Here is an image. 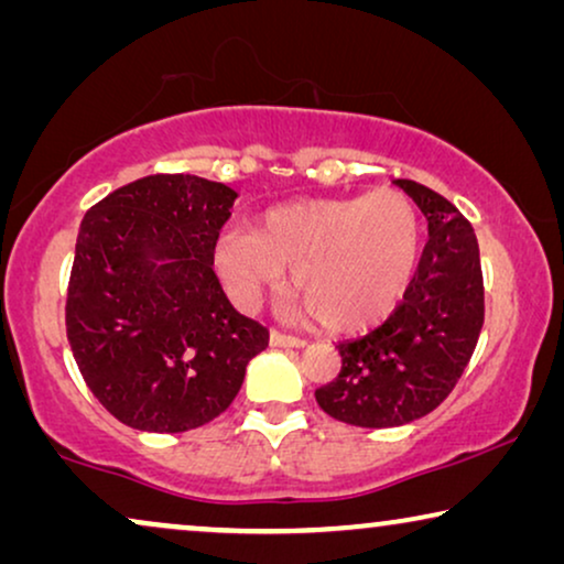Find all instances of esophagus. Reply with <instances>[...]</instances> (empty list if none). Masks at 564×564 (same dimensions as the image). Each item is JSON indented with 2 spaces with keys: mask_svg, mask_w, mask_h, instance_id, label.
Segmentation results:
<instances>
[{
  "mask_svg": "<svg viewBox=\"0 0 564 564\" xmlns=\"http://www.w3.org/2000/svg\"><path fill=\"white\" fill-rule=\"evenodd\" d=\"M269 344H272V346H295V349H300V346H305L303 338L282 334V330H274V328H272V334H269Z\"/></svg>",
  "mask_w": 564,
  "mask_h": 564,
  "instance_id": "obj_1",
  "label": "esophagus"
}]
</instances>
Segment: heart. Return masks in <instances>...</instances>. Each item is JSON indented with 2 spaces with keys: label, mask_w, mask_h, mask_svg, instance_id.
<instances>
[{
  "label": "heart",
  "mask_w": 564,
  "mask_h": 564,
  "mask_svg": "<svg viewBox=\"0 0 564 564\" xmlns=\"http://www.w3.org/2000/svg\"><path fill=\"white\" fill-rule=\"evenodd\" d=\"M423 226L403 192L305 199L261 215L257 230L215 243V269L238 305L253 307L292 267L300 311L321 328L357 334L395 311L413 280Z\"/></svg>",
  "instance_id": "1"
}]
</instances>
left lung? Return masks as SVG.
<instances>
[{"label":"left lung","mask_w":564,"mask_h":564,"mask_svg":"<svg viewBox=\"0 0 564 564\" xmlns=\"http://www.w3.org/2000/svg\"><path fill=\"white\" fill-rule=\"evenodd\" d=\"M429 220L403 300L367 336L336 346L341 372L315 390L336 421L403 426L442 405L473 357L485 321L480 249L469 220L438 192L398 180Z\"/></svg>","instance_id":"left-lung-1"}]
</instances>
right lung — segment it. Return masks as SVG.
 Masks as SVG:
<instances>
[{"instance_id":"obj_1","label":"right lung","mask_w":564,"mask_h":564,"mask_svg":"<svg viewBox=\"0 0 564 564\" xmlns=\"http://www.w3.org/2000/svg\"><path fill=\"white\" fill-rule=\"evenodd\" d=\"M236 192L151 174L84 215L66 295L79 372L115 419L180 434L234 403L269 330L228 303L213 253ZM159 258L161 265H153Z\"/></svg>"}]
</instances>
